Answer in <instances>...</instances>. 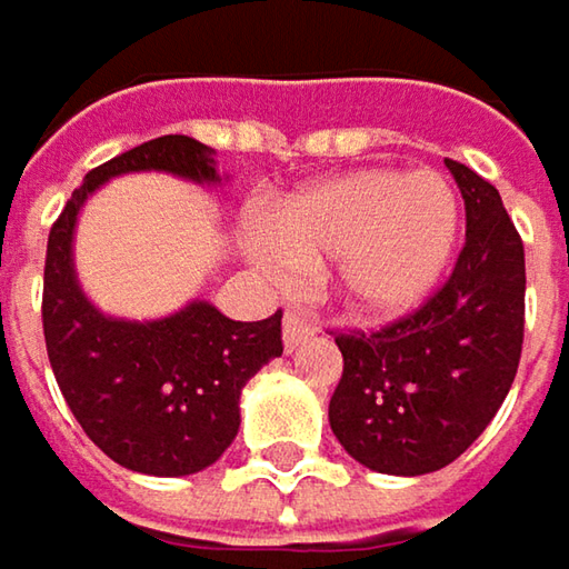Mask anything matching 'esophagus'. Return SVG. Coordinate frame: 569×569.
Returning a JSON list of instances; mask_svg holds the SVG:
<instances>
[{
    "instance_id": "34e87169",
    "label": "esophagus",
    "mask_w": 569,
    "mask_h": 569,
    "mask_svg": "<svg viewBox=\"0 0 569 569\" xmlns=\"http://www.w3.org/2000/svg\"><path fill=\"white\" fill-rule=\"evenodd\" d=\"M281 337H284V349L288 352H295L298 346L307 343L310 337H313V323L301 317V313H284V330H281Z\"/></svg>"
}]
</instances>
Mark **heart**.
I'll use <instances>...</instances> for the list:
<instances>
[{"instance_id": "heart-1", "label": "heart", "mask_w": 569, "mask_h": 569, "mask_svg": "<svg viewBox=\"0 0 569 569\" xmlns=\"http://www.w3.org/2000/svg\"><path fill=\"white\" fill-rule=\"evenodd\" d=\"M460 229L453 187L433 171H349L288 193L264 236L295 268L333 262V288L362 317H401L443 278ZM264 271L281 263L256 252Z\"/></svg>"}]
</instances>
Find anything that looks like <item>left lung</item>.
<instances>
[{"mask_svg":"<svg viewBox=\"0 0 569 569\" xmlns=\"http://www.w3.org/2000/svg\"><path fill=\"white\" fill-rule=\"evenodd\" d=\"M447 171L467 207L450 281L379 333L337 337L330 427L356 463L386 476L453 463L502 408L521 359L525 246L492 183L450 158Z\"/></svg>","mask_w":569,"mask_h":569,"instance_id":"8db88e82","label":"left lung"}]
</instances>
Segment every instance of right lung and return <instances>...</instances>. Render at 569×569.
<instances>
[{"label": "right lung", "instance_id": "1", "mask_svg": "<svg viewBox=\"0 0 569 569\" xmlns=\"http://www.w3.org/2000/svg\"><path fill=\"white\" fill-rule=\"evenodd\" d=\"M213 154L190 136L139 144L90 171L48 236L41 320L63 401L109 460L144 476H190L223 457L239 433L242 388L281 356V310L252 323L229 320L210 301H187L154 320L102 313L77 278V217L122 174L226 181Z\"/></svg>", "mask_w": 569, "mask_h": 569}]
</instances>
